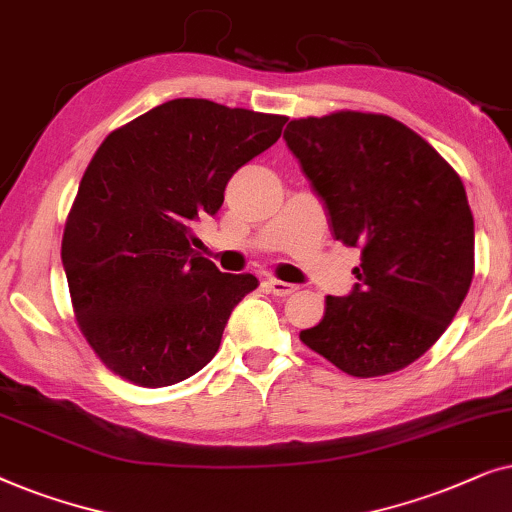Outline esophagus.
<instances>
[{"mask_svg": "<svg viewBox=\"0 0 512 512\" xmlns=\"http://www.w3.org/2000/svg\"><path fill=\"white\" fill-rule=\"evenodd\" d=\"M264 285H267L269 292H274L276 297H288V295H292V292L297 290V285L278 281V278H267V283H264Z\"/></svg>", "mask_w": 512, "mask_h": 512, "instance_id": "obj_1", "label": "esophagus"}]
</instances>
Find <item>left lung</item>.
Returning <instances> with one entry per match:
<instances>
[{
  "label": "left lung",
  "instance_id": "obj_1",
  "mask_svg": "<svg viewBox=\"0 0 512 512\" xmlns=\"http://www.w3.org/2000/svg\"><path fill=\"white\" fill-rule=\"evenodd\" d=\"M332 236L360 250L358 283L325 297L299 339L351 377L407 367L438 342L475 274V231L456 170L386 114L292 119L283 133Z\"/></svg>",
  "mask_w": 512,
  "mask_h": 512
}]
</instances>
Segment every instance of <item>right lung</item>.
I'll return each instance as SVG.
<instances>
[{
  "instance_id": "1",
  "label": "right lung",
  "mask_w": 512,
  "mask_h": 512,
  "mask_svg": "<svg viewBox=\"0 0 512 512\" xmlns=\"http://www.w3.org/2000/svg\"><path fill=\"white\" fill-rule=\"evenodd\" d=\"M288 117L177 98L102 140L63 234V267L81 335L109 372L161 388L192 377L220 349L224 325L257 288L196 252L199 215L281 138Z\"/></svg>"
}]
</instances>
